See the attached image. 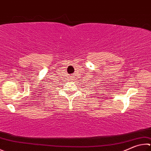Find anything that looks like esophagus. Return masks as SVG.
Masks as SVG:
<instances>
[{
  "mask_svg": "<svg viewBox=\"0 0 151 151\" xmlns=\"http://www.w3.org/2000/svg\"><path fill=\"white\" fill-rule=\"evenodd\" d=\"M75 75H72V76H71L70 78V81L72 82L73 81H74V79H75Z\"/></svg>",
  "mask_w": 151,
  "mask_h": 151,
  "instance_id": "1",
  "label": "esophagus"
}]
</instances>
